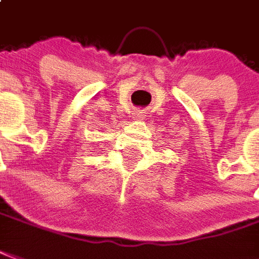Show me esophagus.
Returning <instances> with one entry per match:
<instances>
[{
    "label": "esophagus",
    "instance_id": "1",
    "mask_svg": "<svg viewBox=\"0 0 259 259\" xmlns=\"http://www.w3.org/2000/svg\"><path fill=\"white\" fill-rule=\"evenodd\" d=\"M143 114H142V112H137V117H142Z\"/></svg>",
    "mask_w": 259,
    "mask_h": 259
}]
</instances>
